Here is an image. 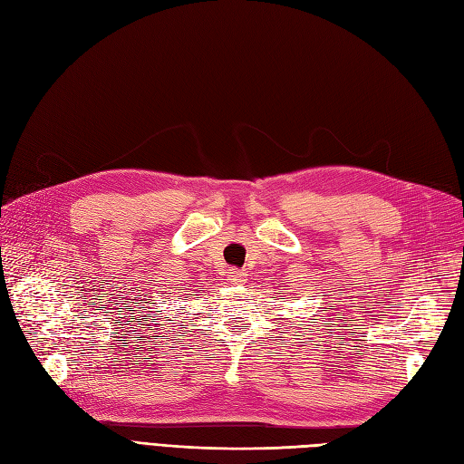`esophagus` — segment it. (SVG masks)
I'll list each match as a JSON object with an SVG mask.
<instances>
[{
    "label": "esophagus",
    "instance_id": "1",
    "mask_svg": "<svg viewBox=\"0 0 464 464\" xmlns=\"http://www.w3.org/2000/svg\"><path fill=\"white\" fill-rule=\"evenodd\" d=\"M227 273H228V281H230L232 285H244V283L247 281V273L242 271V269L230 267Z\"/></svg>",
    "mask_w": 464,
    "mask_h": 464
}]
</instances>
